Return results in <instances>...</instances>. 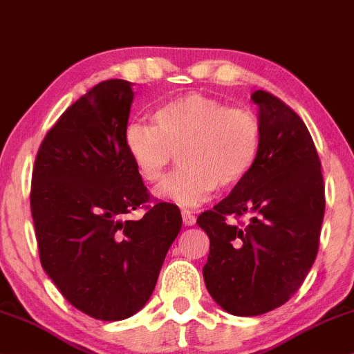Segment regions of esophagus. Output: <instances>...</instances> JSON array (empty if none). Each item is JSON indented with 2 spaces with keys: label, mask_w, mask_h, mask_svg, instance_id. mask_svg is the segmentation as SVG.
Wrapping results in <instances>:
<instances>
[{
  "label": "esophagus",
  "mask_w": 354,
  "mask_h": 354,
  "mask_svg": "<svg viewBox=\"0 0 354 354\" xmlns=\"http://www.w3.org/2000/svg\"><path fill=\"white\" fill-rule=\"evenodd\" d=\"M181 216H183V222H185V225H194L196 223V216H192L189 210H183Z\"/></svg>",
  "instance_id": "obj_1"
}]
</instances>
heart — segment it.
I'll return each mask as SVG.
<instances>
[{
	"label": "heart",
	"mask_w": 354,
	"mask_h": 354,
	"mask_svg": "<svg viewBox=\"0 0 354 354\" xmlns=\"http://www.w3.org/2000/svg\"><path fill=\"white\" fill-rule=\"evenodd\" d=\"M261 138V120L252 109L186 93L156 107L153 124H129L125 147L140 176L151 185L163 180L178 153L181 167L163 183L160 194L181 205H196L216 187L230 189L248 176Z\"/></svg>",
	"instance_id": "1"
}]
</instances>
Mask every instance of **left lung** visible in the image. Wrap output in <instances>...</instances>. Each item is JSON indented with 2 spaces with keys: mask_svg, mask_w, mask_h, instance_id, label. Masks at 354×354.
Returning <instances> with one entry per match:
<instances>
[{
  "mask_svg": "<svg viewBox=\"0 0 354 354\" xmlns=\"http://www.w3.org/2000/svg\"><path fill=\"white\" fill-rule=\"evenodd\" d=\"M252 100L263 127L257 163L198 217L210 240L205 288L223 310L240 317L266 314L296 294L319 252L325 212L320 158L304 120L263 89ZM243 215L252 216L247 226L239 222Z\"/></svg>",
  "mask_w": 354,
  "mask_h": 354,
  "instance_id": "obj_1",
  "label": "left lung"
}]
</instances>
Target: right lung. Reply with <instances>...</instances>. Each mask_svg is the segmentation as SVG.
Returning a JSON list of instances; mask_svg holds the SVG:
<instances>
[{"instance_id":"obj_1","label":"right lung","mask_w":354,"mask_h":354,"mask_svg":"<svg viewBox=\"0 0 354 354\" xmlns=\"http://www.w3.org/2000/svg\"><path fill=\"white\" fill-rule=\"evenodd\" d=\"M132 83L106 80L73 102L35 156L30 212L42 268L71 306L124 320L153 292L181 212L151 199L125 147ZM146 210L140 221L127 213Z\"/></svg>"}]
</instances>
